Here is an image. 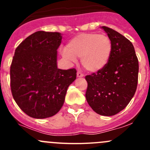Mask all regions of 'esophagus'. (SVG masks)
<instances>
[{"label":"esophagus","instance_id":"1","mask_svg":"<svg viewBox=\"0 0 150 150\" xmlns=\"http://www.w3.org/2000/svg\"><path fill=\"white\" fill-rule=\"evenodd\" d=\"M83 76H84V75L83 73H81V72H77V77H78V78H83Z\"/></svg>","mask_w":150,"mask_h":150}]
</instances>
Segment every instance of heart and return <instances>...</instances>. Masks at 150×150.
Listing matches in <instances>:
<instances>
[{
  "instance_id": "1",
  "label": "heart",
  "mask_w": 150,
  "mask_h": 150,
  "mask_svg": "<svg viewBox=\"0 0 150 150\" xmlns=\"http://www.w3.org/2000/svg\"><path fill=\"white\" fill-rule=\"evenodd\" d=\"M112 43L108 36L97 33H82L70 40L64 56L72 61L81 58V64L88 72L94 73L108 64Z\"/></svg>"
}]
</instances>
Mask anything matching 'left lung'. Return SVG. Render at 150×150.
<instances>
[{
	"label": "left lung",
	"mask_w": 150,
	"mask_h": 150,
	"mask_svg": "<svg viewBox=\"0 0 150 150\" xmlns=\"http://www.w3.org/2000/svg\"><path fill=\"white\" fill-rule=\"evenodd\" d=\"M101 28L111 40L112 51L103 69L86 76V98L97 114L112 116L123 110L135 94L139 62L129 40L112 29L105 26Z\"/></svg>",
	"instance_id": "1"
}]
</instances>
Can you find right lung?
<instances>
[{"mask_svg":"<svg viewBox=\"0 0 150 150\" xmlns=\"http://www.w3.org/2000/svg\"><path fill=\"white\" fill-rule=\"evenodd\" d=\"M62 39L59 33L38 31L15 50L10 69L11 93L21 110L33 118L57 114L68 87L76 79L75 69L57 67Z\"/></svg>","mask_w":150,"mask_h":150,"instance_id":"obj_1","label":"right lung"}]
</instances>
